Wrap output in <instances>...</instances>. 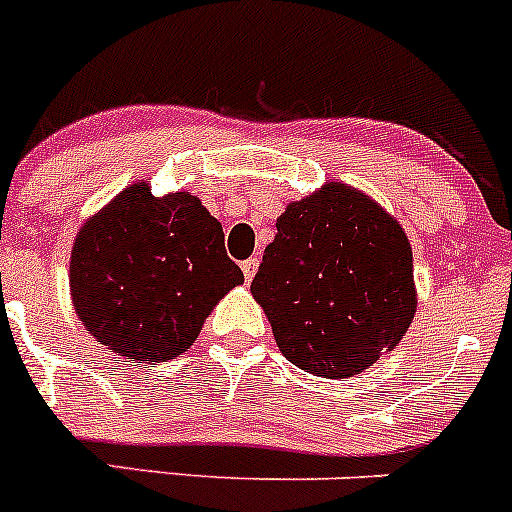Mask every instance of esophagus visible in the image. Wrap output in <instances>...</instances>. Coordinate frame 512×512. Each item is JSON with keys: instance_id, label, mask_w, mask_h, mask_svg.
I'll return each instance as SVG.
<instances>
[{"instance_id": "esophagus-1", "label": "esophagus", "mask_w": 512, "mask_h": 512, "mask_svg": "<svg viewBox=\"0 0 512 512\" xmlns=\"http://www.w3.org/2000/svg\"><path fill=\"white\" fill-rule=\"evenodd\" d=\"M241 269H243V279H246V284H248V281L256 276V269H259V259H253V256H251V259L243 261Z\"/></svg>"}]
</instances>
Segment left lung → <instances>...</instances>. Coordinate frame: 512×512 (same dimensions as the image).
<instances>
[{
  "label": "left lung",
  "mask_w": 512,
  "mask_h": 512,
  "mask_svg": "<svg viewBox=\"0 0 512 512\" xmlns=\"http://www.w3.org/2000/svg\"><path fill=\"white\" fill-rule=\"evenodd\" d=\"M251 294L291 364L316 377H352L410 329V241L377 203L332 183L276 221Z\"/></svg>",
  "instance_id": "1"
}]
</instances>
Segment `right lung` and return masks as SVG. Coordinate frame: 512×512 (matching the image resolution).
Returning a JSON list of instances; mask_svg holds the SVG:
<instances>
[{
  "label": "right lung",
  "instance_id": "right-lung-1",
  "mask_svg": "<svg viewBox=\"0 0 512 512\" xmlns=\"http://www.w3.org/2000/svg\"><path fill=\"white\" fill-rule=\"evenodd\" d=\"M243 284L223 228L191 193L125 188L80 228L70 289L87 332L130 362H165L196 342L213 306Z\"/></svg>",
  "mask_w": 512,
  "mask_h": 512
}]
</instances>
